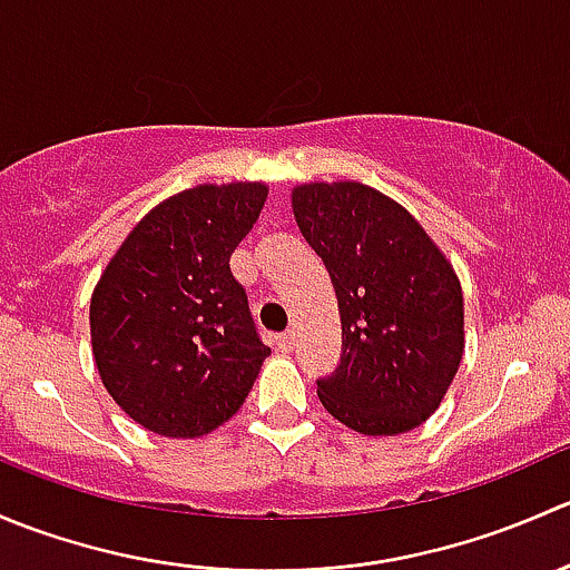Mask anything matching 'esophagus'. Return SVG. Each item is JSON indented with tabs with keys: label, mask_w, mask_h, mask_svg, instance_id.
I'll return each mask as SVG.
<instances>
[{
	"label": "esophagus",
	"mask_w": 570,
	"mask_h": 570,
	"mask_svg": "<svg viewBox=\"0 0 570 570\" xmlns=\"http://www.w3.org/2000/svg\"><path fill=\"white\" fill-rule=\"evenodd\" d=\"M275 344H278L281 353H292V347H295V333L292 331L281 333V336H275Z\"/></svg>",
	"instance_id": "34e87169"
}]
</instances>
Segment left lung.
<instances>
[{
    "mask_svg": "<svg viewBox=\"0 0 570 570\" xmlns=\"http://www.w3.org/2000/svg\"><path fill=\"white\" fill-rule=\"evenodd\" d=\"M292 212L325 262L342 317V361L317 381L320 402L355 433L419 428L463 358L455 269L411 212L366 184H301Z\"/></svg>",
    "mask_w": 570,
    "mask_h": 570,
    "instance_id": "8db88e82",
    "label": "left lung"
}]
</instances>
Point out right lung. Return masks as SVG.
<instances>
[{"instance_id":"obj_1","label":"right lung","mask_w":570,"mask_h":570,"mask_svg":"<svg viewBox=\"0 0 570 570\" xmlns=\"http://www.w3.org/2000/svg\"><path fill=\"white\" fill-rule=\"evenodd\" d=\"M264 200L262 181L184 189L131 228L96 284L101 383L151 433L198 439L220 428L269 355L228 264Z\"/></svg>"}]
</instances>
